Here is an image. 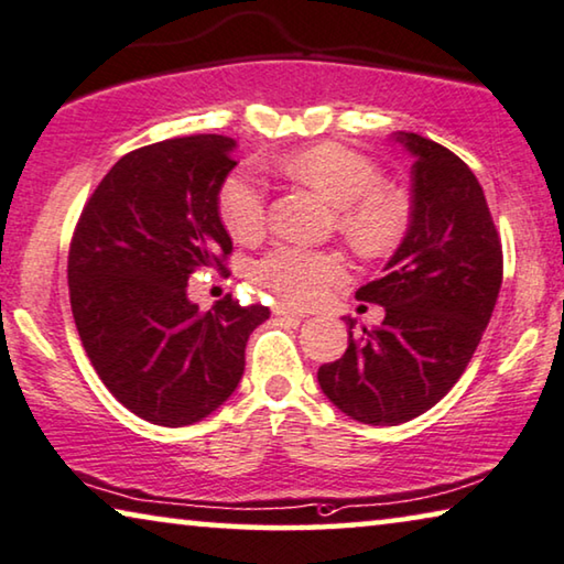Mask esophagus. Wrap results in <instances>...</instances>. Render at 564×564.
I'll list each match as a JSON object with an SVG mask.
<instances>
[{"label": "esophagus", "mask_w": 564, "mask_h": 564, "mask_svg": "<svg viewBox=\"0 0 564 564\" xmlns=\"http://www.w3.org/2000/svg\"><path fill=\"white\" fill-rule=\"evenodd\" d=\"M273 314L275 316H289V318H304L306 316V311H301V308H293V306H289V304H275L273 306Z\"/></svg>", "instance_id": "1"}]
</instances>
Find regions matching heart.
Here are the masks:
<instances>
[{
	"mask_svg": "<svg viewBox=\"0 0 564 564\" xmlns=\"http://www.w3.org/2000/svg\"><path fill=\"white\" fill-rule=\"evenodd\" d=\"M293 180L308 184L332 207L339 209V232L365 256H382L402 240L408 230V202L398 192L382 187V172L359 151L334 144H316L293 151L281 162ZM223 225L232 238L253 240L265 225V187L253 172L238 170L223 182ZM256 279L275 296L293 304H314L332 283L344 279V263L336 253L275 246L258 260Z\"/></svg>",
	"mask_w": 564,
	"mask_h": 564,
	"instance_id": "1",
	"label": "heart"
}]
</instances>
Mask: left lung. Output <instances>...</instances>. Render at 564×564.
Segmentation results:
<instances>
[{
  "label": "left lung",
  "mask_w": 564,
  "mask_h": 564,
  "mask_svg": "<svg viewBox=\"0 0 564 564\" xmlns=\"http://www.w3.org/2000/svg\"><path fill=\"white\" fill-rule=\"evenodd\" d=\"M413 162L410 225L382 279L359 301L384 318L341 359L318 367V384L341 413L367 425L408 423L445 398L481 341L501 289V242L476 174L420 133L392 137Z\"/></svg>",
  "instance_id": "left-lung-1"
}]
</instances>
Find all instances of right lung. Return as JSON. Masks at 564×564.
Wrapping results in <instances>:
<instances>
[{
  "mask_svg": "<svg viewBox=\"0 0 564 564\" xmlns=\"http://www.w3.org/2000/svg\"><path fill=\"white\" fill-rule=\"evenodd\" d=\"M235 139L199 133L121 156L83 207L67 258L70 306L90 365L123 408L154 425L213 415L238 388L246 344L271 316L232 296L199 311L197 268H223L232 240L217 197Z\"/></svg>",
  "mask_w": 564,
  "mask_h": 564,
  "instance_id": "right-lung-1",
  "label": "right lung"
}]
</instances>
